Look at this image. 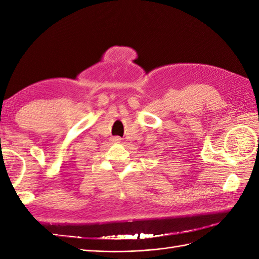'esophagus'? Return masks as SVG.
<instances>
[{"label": "esophagus", "mask_w": 259, "mask_h": 259, "mask_svg": "<svg viewBox=\"0 0 259 259\" xmlns=\"http://www.w3.org/2000/svg\"><path fill=\"white\" fill-rule=\"evenodd\" d=\"M113 142L120 143V142H121V138H120V137H114V138H113Z\"/></svg>", "instance_id": "34e87169"}]
</instances>
